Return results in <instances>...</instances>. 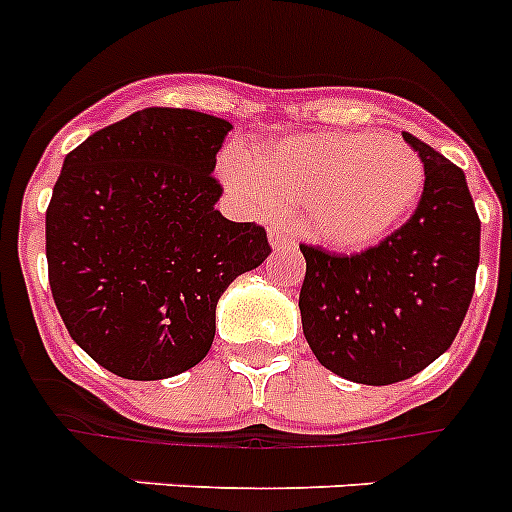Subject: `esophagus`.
I'll use <instances>...</instances> for the list:
<instances>
[{"label": "esophagus", "mask_w": 512, "mask_h": 512, "mask_svg": "<svg viewBox=\"0 0 512 512\" xmlns=\"http://www.w3.org/2000/svg\"><path fill=\"white\" fill-rule=\"evenodd\" d=\"M269 243L274 251H289V248H295V238L287 233H279V230L269 233Z\"/></svg>", "instance_id": "esophagus-1"}]
</instances>
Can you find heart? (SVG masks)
I'll use <instances>...</instances> for the list:
<instances>
[{
  "label": "heart",
  "mask_w": 512,
  "mask_h": 512,
  "mask_svg": "<svg viewBox=\"0 0 512 512\" xmlns=\"http://www.w3.org/2000/svg\"><path fill=\"white\" fill-rule=\"evenodd\" d=\"M223 176L259 215L300 210V230L333 251L390 238L418 207L425 166L397 135L320 130L225 158Z\"/></svg>",
  "instance_id": "obj_1"
}]
</instances>
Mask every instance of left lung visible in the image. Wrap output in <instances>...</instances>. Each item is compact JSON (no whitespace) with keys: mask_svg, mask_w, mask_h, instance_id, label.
I'll return each instance as SVG.
<instances>
[{"mask_svg":"<svg viewBox=\"0 0 512 512\" xmlns=\"http://www.w3.org/2000/svg\"><path fill=\"white\" fill-rule=\"evenodd\" d=\"M425 166L413 217L379 246L336 256L300 246L302 333L325 369L356 384L423 372L459 333L479 266V217L467 176L415 135Z\"/></svg>","mask_w":512,"mask_h":512,"instance_id":"8db88e82","label":"left lung"}]
</instances>
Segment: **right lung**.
<instances>
[{
    "label": "right lung",
    "instance_id": "add662e5",
    "mask_svg": "<svg viewBox=\"0 0 512 512\" xmlns=\"http://www.w3.org/2000/svg\"><path fill=\"white\" fill-rule=\"evenodd\" d=\"M228 120L148 107L63 158L45 212L53 300L69 336L122 379L200 364L215 307L271 253L266 230L215 210V156Z\"/></svg>",
    "mask_w": 512,
    "mask_h": 512
}]
</instances>
